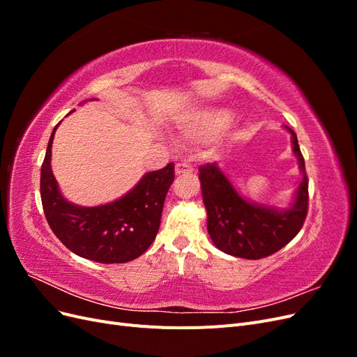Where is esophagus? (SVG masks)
<instances>
[{"label": "esophagus", "instance_id": "34e87169", "mask_svg": "<svg viewBox=\"0 0 357 357\" xmlns=\"http://www.w3.org/2000/svg\"><path fill=\"white\" fill-rule=\"evenodd\" d=\"M192 171H193V168L189 164H186V162H180V164L176 165V174L177 176L186 174V172H192Z\"/></svg>", "mask_w": 357, "mask_h": 357}]
</instances>
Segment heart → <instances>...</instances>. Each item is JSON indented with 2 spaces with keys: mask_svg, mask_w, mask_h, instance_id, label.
<instances>
[{
  "mask_svg": "<svg viewBox=\"0 0 357 357\" xmlns=\"http://www.w3.org/2000/svg\"><path fill=\"white\" fill-rule=\"evenodd\" d=\"M234 121V113L228 109H201L190 116L185 131L190 138L210 139L220 135Z\"/></svg>",
  "mask_w": 357,
  "mask_h": 357,
  "instance_id": "b5f03b06",
  "label": "heart"
}]
</instances>
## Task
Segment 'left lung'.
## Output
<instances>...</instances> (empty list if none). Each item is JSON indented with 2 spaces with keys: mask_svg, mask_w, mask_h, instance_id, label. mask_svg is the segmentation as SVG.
Masks as SVG:
<instances>
[{
  "mask_svg": "<svg viewBox=\"0 0 357 357\" xmlns=\"http://www.w3.org/2000/svg\"><path fill=\"white\" fill-rule=\"evenodd\" d=\"M284 128L291 135V152L302 176L294 201L286 208L244 198L215 162L199 168L207 229L214 245L226 255L243 259L266 257L294 240L304 225L308 210L305 162L296 134L289 126Z\"/></svg>",
  "mask_w": 357,
  "mask_h": 357,
  "instance_id": "left-lung-1",
  "label": "left lung"
}]
</instances>
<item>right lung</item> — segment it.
<instances>
[{
	"mask_svg": "<svg viewBox=\"0 0 357 357\" xmlns=\"http://www.w3.org/2000/svg\"><path fill=\"white\" fill-rule=\"evenodd\" d=\"M58 126L52 131L40 177L43 210L50 229L73 253L89 261H134L156 238L167 192L174 181V164L146 172L131 190L113 202L82 207L63 198L52 172V144Z\"/></svg>",
	"mask_w": 357,
	"mask_h": 357,
	"instance_id": "right-lung-1",
	"label": "right lung"
}]
</instances>
